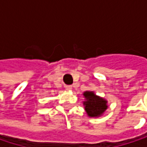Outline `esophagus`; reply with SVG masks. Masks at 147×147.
Listing matches in <instances>:
<instances>
[{"mask_svg":"<svg viewBox=\"0 0 147 147\" xmlns=\"http://www.w3.org/2000/svg\"><path fill=\"white\" fill-rule=\"evenodd\" d=\"M65 88L66 90H71L72 89V86L71 85H65Z\"/></svg>","mask_w":147,"mask_h":147,"instance_id":"obj_1","label":"esophagus"}]
</instances>
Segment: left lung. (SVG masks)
Instances as JSON below:
<instances>
[{"label":"left lung","instance_id":"left-lung-1","mask_svg":"<svg viewBox=\"0 0 147 147\" xmlns=\"http://www.w3.org/2000/svg\"><path fill=\"white\" fill-rule=\"evenodd\" d=\"M85 101L83 105L89 117H100L107 109V101L100 96H97L93 91H85L83 93Z\"/></svg>","mask_w":147,"mask_h":147}]
</instances>
